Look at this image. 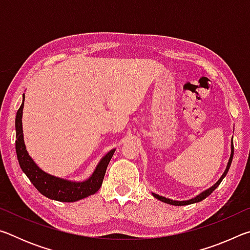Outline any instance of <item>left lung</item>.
<instances>
[{
  "instance_id": "8db88e82",
  "label": "left lung",
  "mask_w": 250,
  "mask_h": 250,
  "mask_svg": "<svg viewBox=\"0 0 250 250\" xmlns=\"http://www.w3.org/2000/svg\"><path fill=\"white\" fill-rule=\"evenodd\" d=\"M232 156H234V145H232V142H231V154H230V158H229V161H228V164H227V167H226V170H225V172H224V174L222 175L221 179L218 180L217 183L215 184L214 186H211L210 188L206 189L205 192H203V193H202V194H200V195H198V196H196V197L192 198V200H189V201H186V202H177V201H172V200H168V198H166V197H163V196H160V195H158V194H154V193H153V196H154L155 198H158V200H160V201H162V202H164V203H167V204H171V205H176V206L188 205V204H193V203H197V202H201V201H203V200H205V198H206L207 196L210 195V194L215 191V188H216L217 186H218L219 184H221V182L223 181L224 177L226 176L227 172H228V170H229V167H230V164H231V161H232Z\"/></svg>"
}]
</instances>
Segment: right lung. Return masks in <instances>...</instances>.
I'll use <instances>...</instances> for the list:
<instances>
[{
  "label": "right lung",
  "mask_w": 250,
  "mask_h": 250,
  "mask_svg": "<svg viewBox=\"0 0 250 250\" xmlns=\"http://www.w3.org/2000/svg\"><path fill=\"white\" fill-rule=\"evenodd\" d=\"M23 105L24 104L22 103L20 109L18 110V113H16L15 149L20 167L26 174L29 181L32 182L33 185L44 196L59 202H76L95 194L103 184L105 170H107L110 160H111L113 153H115V150L108 152L99 162L98 167H96L94 174L91 175L90 179L82 182V183H75V182H69L49 175L44 171H42L34 163V161L31 159V156L28 155L26 149H25L22 130Z\"/></svg>",
  "instance_id": "add662e5"
}]
</instances>
